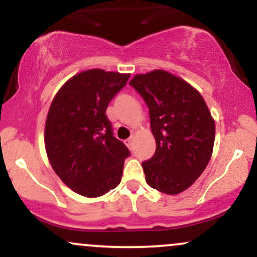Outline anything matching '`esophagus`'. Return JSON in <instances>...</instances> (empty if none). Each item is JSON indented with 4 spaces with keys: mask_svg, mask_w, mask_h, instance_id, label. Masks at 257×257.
Listing matches in <instances>:
<instances>
[{
    "mask_svg": "<svg viewBox=\"0 0 257 257\" xmlns=\"http://www.w3.org/2000/svg\"><path fill=\"white\" fill-rule=\"evenodd\" d=\"M125 145L128 146L131 150H133V145H134V139H133V138L126 139V140H125Z\"/></svg>",
    "mask_w": 257,
    "mask_h": 257,
    "instance_id": "obj_1",
    "label": "esophagus"
}]
</instances>
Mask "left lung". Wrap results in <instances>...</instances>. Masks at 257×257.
<instances>
[{"mask_svg": "<svg viewBox=\"0 0 257 257\" xmlns=\"http://www.w3.org/2000/svg\"><path fill=\"white\" fill-rule=\"evenodd\" d=\"M129 84L150 111L156 152L143 162L146 182L178 194L199 178L213 153L215 122L204 99L192 85L164 70L137 75Z\"/></svg>", "mask_w": 257, "mask_h": 257, "instance_id": "left-lung-1", "label": "left lung"}]
</instances>
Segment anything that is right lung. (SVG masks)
<instances>
[{"label":"right lung","instance_id":"right-lung-1","mask_svg":"<svg viewBox=\"0 0 257 257\" xmlns=\"http://www.w3.org/2000/svg\"><path fill=\"white\" fill-rule=\"evenodd\" d=\"M129 77V73L87 70L70 78L49 107L47 156L64 184L81 196H102L122 179L131 151L113 137L106 108Z\"/></svg>","mask_w":257,"mask_h":257}]
</instances>
